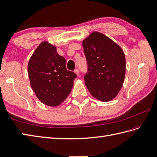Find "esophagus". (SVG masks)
<instances>
[{"instance_id":"obj_1","label":"esophagus","mask_w":157,"mask_h":157,"mask_svg":"<svg viewBox=\"0 0 157 157\" xmlns=\"http://www.w3.org/2000/svg\"><path fill=\"white\" fill-rule=\"evenodd\" d=\"M74 72H75V73L76 74H77V75H78V76H79V70H78V69L75 70Z\"/></svg>"}]
</instances>
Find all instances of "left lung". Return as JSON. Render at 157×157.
<instances>
[{
    "mask_svg": "<svg viewBox=\"0 0 157 157\" xmlns=\"http://www.w3.org/2000/svg\"><path fill=\"white\" fill-rule=\"evenodd\" d=\"M88 71L86 86L94 98L107 102L119 94L124 82L125 56L122 48L107 36L93 32L82 41Z\"/></svg>",
    "mask_w": 157,
    "mask_h": 157,
    "instance_id": "8db88e82",
    "label": "left lung"
}]
</instances>
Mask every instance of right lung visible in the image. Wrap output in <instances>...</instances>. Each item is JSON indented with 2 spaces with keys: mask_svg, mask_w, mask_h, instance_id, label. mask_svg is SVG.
Segmentation results:
<instances>
[{
  "mask_svg": "<svg viewBox=\"0 0 157 157\" xmlns=\"http://www.w3.org/2000/svg\"><path fill=\"white\" fill-rule=\"evenodd\" d=\"M30 86L44 105L56 107L69 95L77 77L66 69V60L47 41L39 44L28 63Z\"/></svg>",
  "mask_w": 157,
  "mask_h": 157,
  "instance_id": "1",
  "label": "right lung"
}]
</instances>
